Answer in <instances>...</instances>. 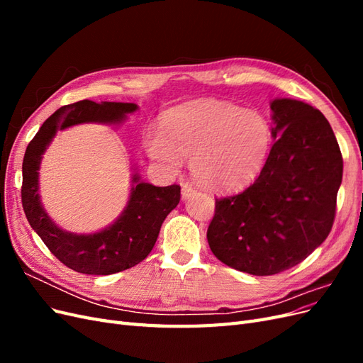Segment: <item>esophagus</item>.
<instances>
[{"label": "esophagus", "instance_id": "obj_1", "mask_svg": "<svg viewBox=\"0 0 363 363\" xmlns=\"http://www.w3.org/2000/svg\"><path fill=\"white\" fill-rule=\"evenodd\" d=\"M196 191L194 188V184L191 183H182V196L183 199H189L191 195H194Z\"/></svg>", "mask_w": 363, "mask_h": 363}]
</instances>
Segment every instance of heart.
I'll use <instances>...</instances> for the list:
<instances>
[{
    "instance_id": "heart-1",
    "label": "heart",
    "mask_w": 363,
    "mask_h": 363,
    "mask_svg": "<svg viewBox=\"0 0 363 363\" xmlns=\"http://www.w3.org/2000/svg\"><path fill=\"white\" fill-rule=\"evenodd\" d=\"M148 155L168 169L191 159L196 182L208 189L230 191L255 180L272 145L269 121L235 104L200 100L171 111L162 131L145 138Z\"/></svg>"
}]
</instances>
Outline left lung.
I'll return each instance as SVG.
<instances>
[{"instance_id":"1","label":"left lung","mask_w":363,"mask_h":363,"mask_svg":"<svg viewBox=\"0 0 363 363\" xmlns=\"http://www.w3.org/2000/svg\"><path fill=\"white\" fill-rule=\"evenodd\" d=\"M274 145L259 177L232 196L215 199L207 228L213 255L252 276L298 265L328 236L344 162L325 116L303 101L271 103Z\"/></svg>"}]
</instances>
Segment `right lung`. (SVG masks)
Listing matches in <instances>:
<instances>
[{"label":"right lung","instance_id":"obj_1","mask_svg":"<svg viewBox=\"0 0 363 363\" xmlns=\"http://www.w3.org/2000/svg\"><path fill=\"white\" fill-rule=\"evenodd\" d=\"M138 108L133 103L77 101L60 107L42 124L26 150L23 162V207L31 228L63 265L91 276H108L144 260L155 247L162 223L180 201V186L159 188L133 175L125 211L107 228L92 235L65 232L43 211L39 199V164L59 130L82 123H121Z\"/></svg>","mask_w":363,"mask_h":363}]
</instances>
